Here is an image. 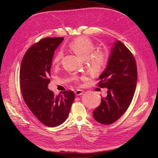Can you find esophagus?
Listing matches in <instances>:
<instances>
[{
    "label": "esophagus",
    "mask_w": 158,
    "mask_h": 158,
    "mask_svg": "<svg viewBox=\"0 0 158 158\" xmlns=\"http://www.w3.org/2000/svg\"><path fill=\"white\" fill-rule=\"evenodd\" d=\"M83 93H84V91L81 89H77L76 90V92H75V94H76V95H81Z\"/></svg>",
    "instance_id": "obj_1"
}]
</instances>
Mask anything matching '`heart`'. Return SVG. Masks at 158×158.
<instances>
[{
	"mask_svg": "<svg viewBox=\"0 0 158 158\" xmlns=\"http://www.w3.org/2000/svg\"><path fill=\"white\" fill-rule=\"evenodd\" d=\"M69 48L82 60L86 61L87 68L92 73L101 72L108 62V51L103 48L95 49L94 43L87 37L80 36L73 40L69 44ZM62 57L63 52L58 51L53 58V64H59Z\"/></svg>",
	"mask_w": 158,
	"mask_h": 158,
	"instance_id": "obj_1",
	"label": "heart"
}]
</instances>
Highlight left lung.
Returning <instances> with one entry per match:
<instances>
[{
  "mask_svg": "<svg viewBox=\"0 0 158 158\" xmlns=\"http://www.w3.org/2000/svg\"><path fill=\"white\" fill-rule=\"evenodd\" d=\"M108 63L99 76L98 86L107 88V95L93 111L98 123L110 125L118 120L130 106L138 78L135 57L122 41L114 43Z\"/></svg>",
  "mask_w": 158,
  "mask_h": 158,
  "instance_id": "obj_1",
  "label": "left lung"
}]
</instances>
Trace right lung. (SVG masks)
Returning a JSON list of instances; mask_svg holds the SVG:
<instances>
[{
  "instance_id": "obj_1",
  "label": "right lung",
  "mask_w": 158,
  "mask_h": 158,
  "mask_svg": "<svg viewBox=\"0 0 158 158\" xmlns=\"http://www.w3.org/2000/svg\"><path fill=\"white\" fill-rule=\"evenodd\" d=\"M63 40L45 38L32 45L23 57L20 71L25 102L41 123L51 127L61 125L67 118L75 99L72 90L55 96L48 89L54 51Z\"/></svg>"
}]
</instances>
